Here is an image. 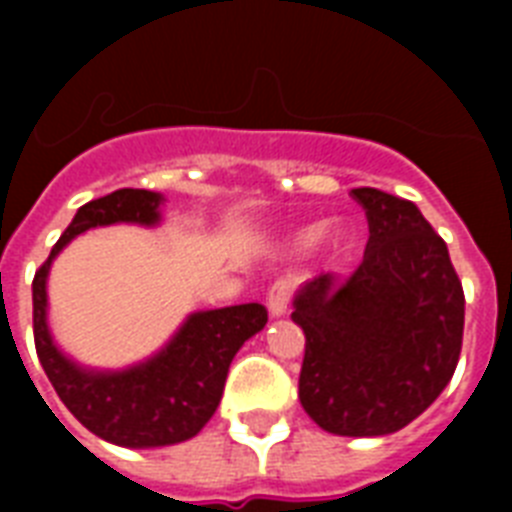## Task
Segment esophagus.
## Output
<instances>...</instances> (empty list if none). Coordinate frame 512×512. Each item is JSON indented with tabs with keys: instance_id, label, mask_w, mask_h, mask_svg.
<instances>
[{
	"instance_id": "obj_1",
	"label": "esophagus",
	"mask_w": 512,
	"mask_h": 512,
	"mask_svg": "<svg viewBox=\"0 0 512 512\" xmlns=\"http://www.w3.org/2000/svg\"><path fill=\"white\" fill-rule=\"evenodd\" d=\"M295 295V281L292 279H279L268 289V297H265V303H268V311L271 316H281V313H287V305Z\"/></svg>"
}]
</instances>
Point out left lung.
<instances>
[{"label":"left lung","instance_id":"left-lung-1","mask_svg":"<svg viewBox=\"0 0 512 512\" xmlns=\"http://www.w3.org/2000/svg\"><path fill=\"white\" fill-rule=\"evenodd\" d=\"M350 196L369 220L364 260L345 279L321 273L295 297L300 404L335 436H388L452 380L465 292L444 239L412 201L377 188Z\"/></svg>","mask_w":512,"mask_h":512}]
</instances>
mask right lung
I'll use <instances>...</instances> for the list:
<instances>
[{
	"label": "right lung",
	"instance_id": "add662e5",
	"mask_svg": "<svg viewBox=\"0 0 512 512\" xmlns=\"http://www.w3.org/2000/svg\"><path fill=\"white\" fill-rule=\"evenodd\" d=\"M162 196L143 188L87 201L34 276L36 356L68 412L95 436L119 446H167L196 436L223 398L236 350L260 332L268 311L260 303L193 313L162 353L124 372H84L68 361L47 329V271L52 257L79 233L111 223L154 225Z\"/></svg>",
	"mask_w": 512,
	"mask_h": 512
}]
</instances>
